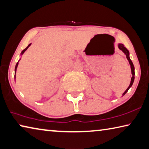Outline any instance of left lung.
Instances as JSON below:
<instances>
[{
    "mask_svg": "<svg viewBox=\"0 0 149 149\" xmlns=\"http://www.w3.org/2000/svg\"><path fill=\"white\" fill-rule=\"evenodd\" d=\"M119 48L121 49V50H122L123 52L125 53V54L126 55V57L127 58V60H128L129 62L130 63V65H131V73H132V75H133V77H131V84H130L129 86L128 87V88H127L126 89V91L124 92L123 94V95H124L125 94L127 91H128V90L129 89L130 87H131L132 86V85H133V82H134V65H133V62H132V61L131 60V59H130L129 58V52L128 49H127L124 46L123 44H119Z\"/></svg>",
    "mask_w": 149,
    "mask_h": 149,
    "instance_id": "8db88e82",
    "label": "left lung"
}]
</instances>
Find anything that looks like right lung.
<instances>
[{"mask_svg":"<svg viewBox=\"0 0 149 149\" xmlns=\"http://www.w3.org/2000/svg\"><path fill=\"white\" fill-rule=\"evenodd\" d=\"M30 45H31V44H30L29 45H28V46L26 47V48L24 49H23V50L22 51V52H21V54H22H22H24V52L26 51V49H28V47H29L30 46ZM18 62H19V61H18ZM18 62H17V63H16V66H15V74H16V68H17V67H18Z\"/></svg>","mask_w":149,"mask_h":149,"instance_id":"add662e5","label":"right lung"}]
</instances>
